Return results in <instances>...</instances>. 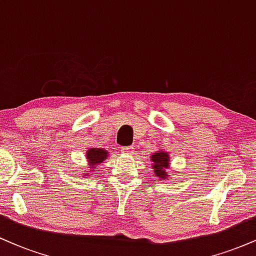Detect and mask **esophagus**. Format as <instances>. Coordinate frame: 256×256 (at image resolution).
I'll use <instances>...</instances> for the list:
<instances>
[{
  "label": "esophagus",
  "mask_w": 256,
  "mask_h": 256,
  "mask_svg": "<svg viewBox=\"0 0 256 256\" xmlns=\"http://www.w3.org/2000/svg\"><path fill=\"white\" fill-rule=\"evenodd\" d=\"M134 146H122V152H124V154H134Z\"/></svg>",
  "instance_id": "esophagus-1"
}]
</instances>
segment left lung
I'll return each mask as SVG.
<instances>
[{"label": "left lung", "mask_w": 256, "mask_h": 256, "mask_svg": "<svg viewBox=\"0 0 256 256\" xmlns=\"http://www.w3.org/2000/svg\"><path fill=\"white\" fill-rule=\"evenodd\" d=\"M150 161H152V168L154 171L155 176L158 179H162L165 180L170 177V155L168 152L160 149L158 152H152L150 155Z\"/></svg>", "instance_id": "1"}]
</instances>
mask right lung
<instances>
[{"mask_svg": "<svg viewBox=\"0 0 256 256\" xmlns=\"http://www.w3.org/2000/svg\"><path fill=\"white\" fill-rule=\"evenodd\" d=\"M110 152H108L104 148H90L86 150V154H85V158H86V164L88 168H90V171L84 172L83 177L88 178L90 177L91 173L95 171L96 166L101 165L102 162L108 158Z\"/></svg>", "mask_w": 256, "mask_h": 256, "instance_id": "obj_1", "label": "right lung"}]
</instances>
